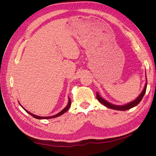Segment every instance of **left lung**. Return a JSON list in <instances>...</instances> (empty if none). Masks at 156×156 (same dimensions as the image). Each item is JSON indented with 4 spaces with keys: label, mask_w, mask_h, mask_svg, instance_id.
I'll return each instance as SVG.
<instances>
[{
    "label": "left lung",
    "mask_w": 156,
    "mask_h": 156,
    "mask_svg": "<svg viewBox=\"0 0 156 156\" xmlns=\"http://www.w3.org/2000/svg\"><path fill=\"white\" fill-rule=\"evenodd\" d=\"M147 85V82H146V84H145V87L144 88V90L142 91V92L140 94V96L138 98H137L135 100H134V101L131 102L129 104H126V105H124V106H118V105H114L111 104V103H109V102H108L107 101H106L105 100H104L103 98H102L99 96V94L98 93L96 94V98L100 102V103L104 105L105 106H106L108 108H110V109H115V110H119V111L128 110V109H130L131 108H133L134 107H136L137 105H138L140 102V101L142 99V98H143V96H144L145 92H146Z\"/></svg>",
    "instance_id": "obj_1"
}]
</instances>
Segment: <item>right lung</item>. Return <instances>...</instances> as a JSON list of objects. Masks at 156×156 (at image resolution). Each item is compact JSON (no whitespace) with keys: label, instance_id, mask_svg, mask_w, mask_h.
<instances>
[{"label":"right lung","instance_id":"obj_1","mask_svg":"<svg viewBox=\"0 0 156 156\" xmlns=\"http://www.w3.org/2000/svg\"><path fill=\"white\" fill-rule=\"evenodd\" d=\"M71 104H72V101H71L70 98H69V102H68V105H67V107H66L64 109L62 110L61 112H60V113H57L56 115H53V116H50V117H41V116H38V115H34V114H32V113H31L27 112V110H25V109H24V108H23V109H24L26 111V112H27V113H29V114H30L31 115H32L34 118H36V119H50V118H54L58 117V116L62 115L63 113H65L69 109V107H71Z\"/></svg>","mask_w":156,"mask_h":156}]
</instances>
